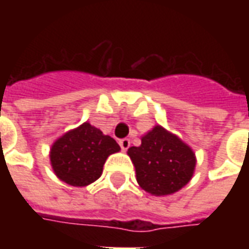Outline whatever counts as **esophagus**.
<instances>
[{
  "label": "esophagus",
  "mask_w": 249,
  "mask_h": 249,
  "mask_svg": "<svg viewBox=\"0 0 249 249\" xmlns=\"http://www.w3.org/2000/svg\"><path fill=\"white\" fill-rule=\"evenodd\" d=\"M120 146H121V149L125 152L130 146V141L128 140V139H123V140H120Z\"/></svg>",
  "instance_id": "34e87169"
}]
</instances>
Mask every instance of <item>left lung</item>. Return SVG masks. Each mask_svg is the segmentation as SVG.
<instances>
[{
  "instance_id": "8db88e82",
  "label": "left lung",
  "mask_w": 249,
  "mask_h": 249,
  "mask_svg": "<svg viewBox=\"0 0 249 249\" xmlns=\"http://www.w3.org/2000/svg\"><path fill=\"white\" fill-rule=\"evenodd\" d=\"M128 155L139 185L155 196L180 191L189 183L196 167L192 149L161 125L142 136L140 146H130Z\"/></svg>"
}]
</instances>
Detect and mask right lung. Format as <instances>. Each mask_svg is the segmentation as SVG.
I'll use <instances>...</instances> for the list:
<instances>
[{
    "label": "right lung",
    "mask_w": 249,
    "mask_h": 249,
    "mask_svg": "<svg viewBox=\"0 0 249 249\" xmlns=\"http://www.w3.org/2000/svg\"><path fill=\"white\" fill-rule=\"evenodd\" d=\"M120 151L110 136L84 123L57 139L51 148V164L56 176L73 187H87L96 181L107 159Z\"/></svg>",
    "instance_id": "obj_1"
}]
</instances>
